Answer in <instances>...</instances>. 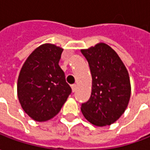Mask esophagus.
Wrapping results in <instances>:
<instances>
[{"mask_svg": "<svg viewBox=\"0 0 150 150\" xmlns=\"http://www.w3.org/2000/svg\"><path fill=\"white\" fill-rule=\"evenodd\" d=\"M71 89H72V91H73V92H74V91H75V90H76V84H72Z\"/></svg>", "mask_w": 150, "mask_h": 150, "instance_id": "1", "label": "esophagus"}]
</instances>
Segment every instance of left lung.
I'll return each instance as SVG.
<instances>
[{"label":"left lung","instance_id":"left-lung-1","mask_svg":"<svg viewBox=\"0 0 150 150\" xmlns=\"http://www.w3.org/2000/svg\"><path fill=\"white\" fill-rule=\"evenodd\" d=\"M92 77L91 94L81 111L94 125H109L125 111L131 95L128 71L115 50L105 43L82 50Z\"/></svg>","mask_w":150,"mask_h":150}]
</instances>
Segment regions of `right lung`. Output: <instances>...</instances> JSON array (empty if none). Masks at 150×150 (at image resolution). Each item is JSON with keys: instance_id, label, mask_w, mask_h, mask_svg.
<instances>
[{"instance_id": "obj_1", "label": "right lung", "mask_w": 150, "mask_h": 150, "mask_svg": "<svg viewBox=\"0 0 150 150\" xmlns=\"http://www.w3.org/2000/svg\"><path fill=\"white\" fill-rule=\"evenodd\" d=\"M62 48L43 44L28 57L18 80V96L23 110L36 121L56 116L71 93L59 62Z\"/></svg>"}]
</instances>
